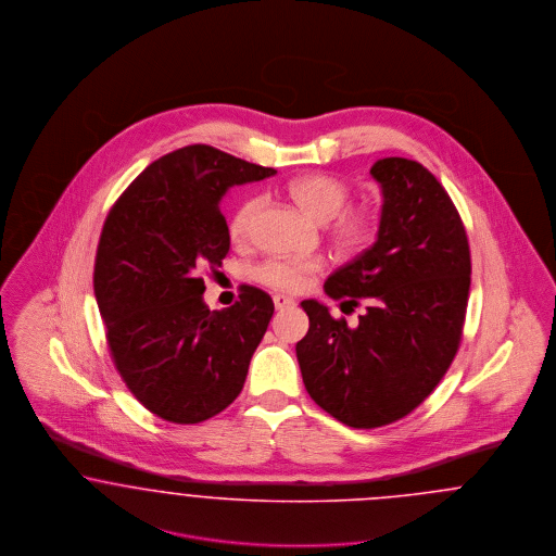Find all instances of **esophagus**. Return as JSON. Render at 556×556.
<instances>
[{"label":"esophagus","mask_w":556,"mask_h":556,"mask_svg":"<svg viewBox=\"0 0 556 556\" xmlns=\"http://www.w3.org/2000/svg\"><path fill=\"white\" fill-rule=\"evenodd\" d=\"M273 302H275V308H277V311H283V308H290V306H293V300L288 298V295H281V293L273 295Z\"/></svg>","instance_id":"1"}]
</instances>
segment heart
Listing matches in <instances>:
<instances>
[{"mask_svg": "<svg viewBox=\"0 0 556 556\" xmlns=\"http://www.w3.org/2000/svg\"><path fill=\"white\" fill-rule=\"evenodd\" d=\"M291 198L318 223L329 220V238L345 252H356L369 241L375 231V216L365 206H345L352 189L344 179L333 175H306L290 186ZM265 200L250 195L239 204L229 220V236L233 241H245L252 236L256 216ZM318 258L275 256L256 268V279L268 288L281 291L304 290L311 277L320 270Z\"/></svg>", "mask_w": 556, "mask_h": 556, "instance_id": "obj_1", "label": "heart"}]
</instances>
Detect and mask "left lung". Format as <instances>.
I'll list each match as a JSON object with an SVG mask.
<instances>
[{"label":"left lung","instance_id":"8db88e82","mask_svg":"<svg viewBox=\"0 0 556 556\" xmlns=\"http://www.w3.org/2000/svg\"><path fill=\"white\" fill-rule=\"evenodd\" d=\"M383 206L377 241L325 281V293L367 313L356 327L304 300L311 327L295 344L306 392L338 421L372 429L413 413L460 345L471 252L446 189L415 160L370 166Z\"/></svg>","mask_w":556,"mask_h":556}]
</instances>
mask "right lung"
Returning <instances> with one entry per match:
<instances>
[{"label":"right lung","instance_id":"1","mask_svg":"<svg viewBox=\"0 0 556 556\" xmlns=\"http://www.w3.org/2000/svg\"><path fill=\"white\" fill-rule=\"evenodd\" d=\"M275 173L186 146L152 162L108 212L93 291L110 356L132 396L164 421L202 424L243 388L273 300L241 286L233 306L211 311L200 273L229 252L225 191Z\"/></svg>","mask_w":556,"mask_h":556}]
</instances>
